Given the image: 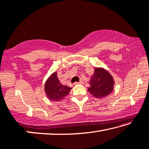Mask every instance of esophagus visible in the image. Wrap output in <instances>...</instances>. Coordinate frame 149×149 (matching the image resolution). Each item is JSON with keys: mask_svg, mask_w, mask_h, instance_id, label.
<instances>
[{"mask_svg": "<svg viewBox=\"0 0 149 149\" xmlns=\"http://www.w3.org/2000/svg\"><path fill=\"white\" fill-rule=\"evenodd\" d=\"M82 83H83V81H79V82L75 81V82H74V85H77V84H81Z\"/></svg>", "mask_w": 149, "mask_h": 149, "instance_id": "34e87169", "label": "esophagus"}]
</instances>
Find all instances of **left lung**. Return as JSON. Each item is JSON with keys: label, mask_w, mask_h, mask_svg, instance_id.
<instances>
[{"label": "left lung", "mask_w": 149, "mask_h": 149, "mask_svg": "<svg viewBox=\"0 0 149 149\" xmlns=\"http://www.w3.org/2000/svg\"><path fill=\"white\" fill-rule=\"evenodd\" d=\"M114 83V79L107 71L102 68H96L91 77L88 91L97 98H102L112 92Z\"/></svg>", "instance_id": "left-lung-1"}]
</instances>
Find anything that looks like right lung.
Listing matches in <instances>:
<instances>
[{
    "mask_svg": "<svg viewBox=\"0 0 149 149\" xmlns=\"http://www.w3.org/2000/svg\"><path fill=\"white\" fill-rule=\"evenodd\" d=\"M71 89L72 88L62 85L58 79L56 72L53 73L49 77L45 84V93L50 100L57 102L62 100L69 94Z\"/></svg>",
    "mask_w": 149,
    "mask_h": 149,
    "instance_id": "add662e5",
    "label": "right lung"
}]
</instances>
